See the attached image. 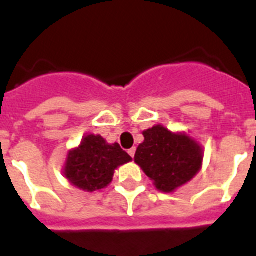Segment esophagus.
Wrapping results in <instances>:
<instances>
[{
	"label": "esophagus",
	"instance_id": "34e87169",
	"mask_svg": "<svg viewBox=\"0 0 256 256\" xmlns=\"http://www.w3.org/2000/svg\"><path fill=\"white\" fill-rule=\"evenodd\" d=\"M128 154H130L132 158H134V154H136V148H132V149L128 150Z\"/></svg>",
	"mask_w": 256,
	"mask_h": 256
}]
</instances>
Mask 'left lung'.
Here are the masks:
<instances>
[{
  "instance_id": "left-lung-1",
  "label": "left lung",
  "mask_w": 256,
  "mask_h": 256,
  "mask_svg": "<svg viewBox=\"0 0 256 256\" xmlns=\"http://www.w3.org/2000/svg\"><path fill=\"white\" fill-rule=\"evenodd\" d=\"M134 162L142 168L156 189L166 193L186 184L202 164V149L185 134H174L164 126H155L144 132Z\"/></svg>"
}]
</instances>
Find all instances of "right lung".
I'll return each mask as SVG.
<instances>
[{
  "instance_id": "1",
  "label": "right lung",
  "mask_w": 256,
  "mask_h": 256,
  "mask_svg": "<svg viewBox=\"0 0 256 256\" xmlns=\"http://www.w3.org/2000/svg\"><path fill=\"white\" fill-rule=\"evenodd\" d=\"M130 160L119 144L108 145L101 136L89 134L68 152L64 176L82 190L96 192L110 184L118 166Z\"/></svg>"
}]
</instances>
